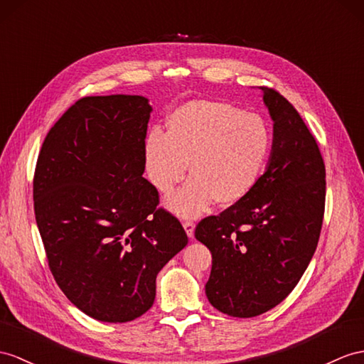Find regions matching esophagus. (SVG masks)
<instances>
[{
  "label": "esophagus",
  "mask_w": 364,
  "mask_h": 364,
  "mask_svg": "<svg viewBox=\"0 0 364 364\" xmlns=\"http://www.w3.org/2000/svg\"><path fill=\"white\" fill-rule=\"evenodd\" d=\"M194 227H196V225H194V223H193V220H185V223H183V228H185V232H187V235H188V237H194Z\"/></svg>",
  "instance_id": "34e87169"
}]
</instances>
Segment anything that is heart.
<instances>
[{"mask_svg":"<svg viewBox=\"0 0 364 364\" xmlns=\"http://www.w3.org/2000/svg\"><path fill=\"white\" fill-rule=\"evenodd\" d=\"M272 151V131L261 115L230 103L193 100L174 109L168 132L145 139L149 181L170 193L187 174L191 181L166 205L177 216L194 218L213 202L233 205L258 183Z\"/></svg>","mask_w":364,"mask_h":364,"instance_id":"b5f03b06","label":"heart"}]
</instances>
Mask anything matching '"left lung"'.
I'll return each instance as SVG.
<instances>
[{"label":"left lung","instance_id":"1","mask_svg":"<svg viewBox=\"0 0 364 364\" xmlns=\"http://www.w3.org/2000/svg\"><path fill=\"white\" fill-rule=\"evenodd\" d=\"M259 90L273 120L265 171L242 200L202 219L194 232L213 256L208 301L237 318L267 312L295 289L316 250L326 202L316 140L289 100Z\"/></svg>","mask_w":364,"mask_h":364}]
</instances>
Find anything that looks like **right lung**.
Masks as SVG:
<instances>
[{
    "instance_id": "1",
    "label": "right lung",
    "mask_w": 364,
    "mask_h": 364,
    "mask_svg": "<svg viewBox=\"0 0 364 364\" xmlns=\"http://www.w3.org/2000/svg\"><path fill=\"white\" fill-rule=\"evenodd\" d=\"M151 111L141 95L83 97L50 128L35 168L49 269L70 303L105 323L144 315L157 273L188 244L141 176Z\"/></svg>"
}]
</instances>
